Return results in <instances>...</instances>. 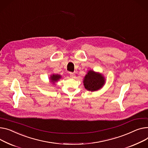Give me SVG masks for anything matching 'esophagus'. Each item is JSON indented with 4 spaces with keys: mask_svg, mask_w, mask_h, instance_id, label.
I'll return each mask as SVG.
<instances>
[{
    "mask_svg": "<svg viewBox=\"0 0 148 148\" xmlns=\"http://www.w3.org/2000/svg\"><path fill=\"white\" fill-rule=\"evenodd\" d=\"M70 77L72 78H74L75 77V75L73 73H70Z\"/></svg>",
    "mask_w": 148,
    "mask_h": 148,
    "instance_id": "obj_1",
    "label": "esophagus"
}]
</instances>
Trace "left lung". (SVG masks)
Instances as JSON below:
<instances>
[{"label": "left lung", "mask_w": 148, "mask_h": 148, "mask_svg": "<svg viewBox=\"0 0 148 148\" xmlns=\"http://www.w3.org/2000/svg\"><path fill=\"white\" fill-rule=\"evenodd\" d=\"M105 78L99 72L88 70L84 77L83 84L86 90L95 92L100 90L105 84Z\"/></svg>", "instance_id": "1"}]
</instances>
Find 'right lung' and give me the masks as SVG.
Here are the masks:
<instances>
[{
	"instance_id": "add662e5",
	"label": "right lung",
	"mask_w": 148,
	"mask_h": 148,
	"mask_svg": "<svg viewBox=\"0 0 148 148\" xmlns=\"http://www.w3.org/2000/svg\"><path fill=\"white\" fill-rule=\"evenodd\" d=\"M62 78V76L58 74H53L51 75L50 77H49V80H50V82L52 84H55V83L58 82V80H60Z\"/></svg>"
}]
</instances>
